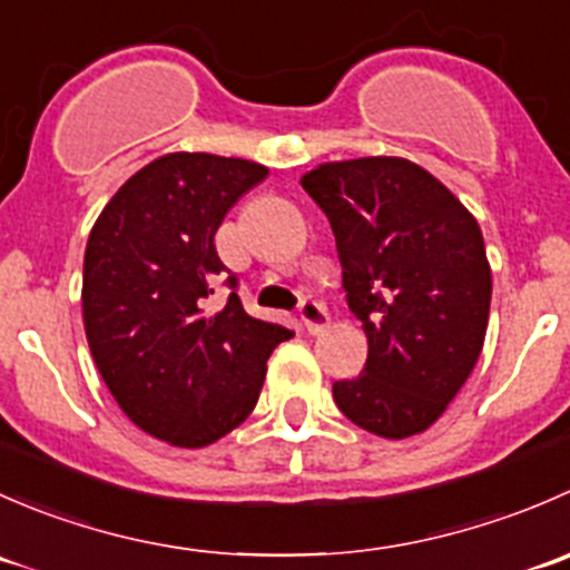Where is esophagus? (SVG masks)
Segmentation results:
<instances>
[{
    "label": "esophagus",
    "mask_w": 570,
    "mask_h": 570,
    "mask_svg": "<svg viewBox=\"0 0 570 570\" xmlns=\"http://www.w3.org/2000/svg\"><path fill=\"white\" fill-rule=\"evenodd\" d=\"M301 320H303V325H306L308 333L325 331L327 322H331V317H327V308L317 301H303L301 303Z\"/></svg>",
    "instance_id": "1"
}]
</instances>
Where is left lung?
<instances>
[{
  "instance_id": "8db88e82",
  "label": "left lung",
  "mask_w": 570,
  "mask_h": 570,
  "mask_svg": "<svg viewBox=\"0 0 570 570\" xmlns=\"http://www.w3.org/2000/svg\"><path fill=\"white\" fill-rule=\"evenodd\" d=\"M336 237L364 372L333 383L338 411L381 439L424 433L469 381L491 308L474 215L416 163L364 157L301 178Z\"/></svg>"
}]
</instances>
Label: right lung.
<instances>
[{
	"label": "right lung",
	"mask_w": 570,
	"mask_h": 570,
	"mask_svg": "<svg viewBox=\"0 0 570 570\" xmlns=\"http://www.w3.org/2000/svg\"><path fill=\"white\" fill-rule=\"evenodd\" d=\"M250 159L176 151L137 170L101 209L85 248L90 353L120 411L170 446L215 444L256 407L267 358L289 327L250 317L237 292L212 312L226 264L215 234L264 181ZM228 289L237 278L228 275Z\"/></svg>",
	"instance_id": "add662e5"
}]
</instances>
